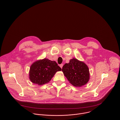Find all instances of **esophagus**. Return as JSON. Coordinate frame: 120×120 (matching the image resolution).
Segmentation results:
<instances>
[{
	"label": "esophagus",
	"instance_id": "34e87169",
	"mask_svg": "<svg viewBox=\"0 0 120 120\" xmlns=\"http://www.w3.org/2000/svg\"><path fill=\"white\" fill-rule=\"evenodd\" d=\"M60 67L61 68H62V67H63V64H60Z\"/></svg>",
	"mask_w": 120,
	"mask_h": 120
}]
</instances>
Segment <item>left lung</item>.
I'll list each match as a JSON object with an SVG mask.
<instances>
[{
	"label": "left lung",
	"mask_w": 120,
	"mask_h": 120,
	"mask_svg": "<svg viewBox=\"0 0 120 120\" xmlns=\"http://www.w3.org/2000/svg\"><path fill=\"white\" fill-rule=\"evenodd\" d=\"M62 71L67 80L75 86H82L89 80L88 67L84 63L76 58H73L69 63L65 64Z\"/></svg>",
	"instance_id": "8db88e82"
}]
</instances>
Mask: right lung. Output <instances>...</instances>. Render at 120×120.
Here are the masks:
<instances>
[{
    "label": "right lung",
    "mask_w": 120,
    "mask_h": 120,
    "mask_svg": "<svg viewBox=\"0 0 120 120\" xmlns=\"http://www.w3.org/2000/svg\"><path fill=\"white\" fill-rule=\"evenodd\" d=\"M61 68L55 61L44 58L34 62L30 66L29 79L34 83L41 85L48 82Z\"/></svg>",
    "instance_id": "obj_1"
}]
</instances>
